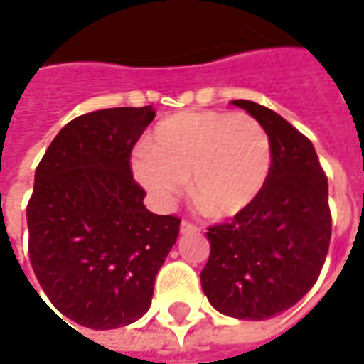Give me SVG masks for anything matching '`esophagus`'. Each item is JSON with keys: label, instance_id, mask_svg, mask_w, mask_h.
<instances>
[{"label": "esophagus", "instance_id": "obj_1", "mask_svg": "<svg viewBox=\"0 0 364 364\" xmlns=\"http://www.w3.org/2000/svg\"><path fill=\"white\" fill-rule=\"evenodd\" d=\"M179 230H181L183 235H185V233H195L196 225H195V223H191V222H181Z\"/></svg>", "mask_w": 364, "mask_h": 364}]
</instances>
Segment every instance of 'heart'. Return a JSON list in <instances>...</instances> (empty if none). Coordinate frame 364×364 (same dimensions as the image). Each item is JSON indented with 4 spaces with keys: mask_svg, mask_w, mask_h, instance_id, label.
<instances>
[{
    "mask_svg": "<svg viewBox=\"0 0 364 364\" xmlns=\"http://www.w3.org/2000/svg\"><path fill=\"white\" fill-rule=\"evenodd\" d=\"M134 179L161 208L189 187L208 214L231 218L255 204L272 173V142L249 114L181 112L160 121L133 152Z\"/></svg>",
    "mask_w": 364,
    "mask_h": 364,
    "instance_id": "1",
    "label": "heart"
}]
</instances>
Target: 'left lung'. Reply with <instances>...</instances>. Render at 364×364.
I'll use <instances>...</instances> for the list:
<instances>
[{
  "label": "left lung",
  "mask_w": 364,
  "mask_h": 364,
  "mask_svg": "<svg viewBox=\"0 0 364 364\" xmlns=\"http://www.w3.org/2000/svg\"><path fill=\"white\" fill-rule=\"evenodd\" d=\"M231 104L266 129L272 173L255 204L208 230L200 282L218 312L266 320L291 309L318 279L332 235L328 179L312 142L282 115L250 100Z\"/></svg>",
  "instance_id": "obj_1"
}]
</instances>
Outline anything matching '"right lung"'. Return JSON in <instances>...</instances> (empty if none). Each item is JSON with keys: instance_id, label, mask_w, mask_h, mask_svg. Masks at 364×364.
<instances>
[{"instance_id": "obj_1", "label": "right lung", "mask_w": 364, "mask_h": 364, "mask_svg": "<svg viewBox=\"0 0 364 364\" xmlns=\"http://www.w3.org/2000/svg\"><path fill=\"white\" fill-rule=\"evenodd\" d=\"M154 115L152 106L80 115L59 131L34 175L26 208L32 270L52 305L90 330L146 314L179 235V218L146 210L129 166Z\"/></svg>"}]
</instances>
